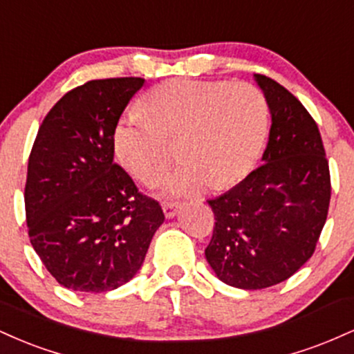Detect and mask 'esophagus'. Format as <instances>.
Returning a JSON list of instances; mask_svg holds the SVG:
<instances>
[{
    "mask_svg": "<svg viewBox=\"0 0 354 354\" xmlns=\"http://www.w3.org/2000/svg\"><path fill=\"white\" fill-rule=\"evenodd\" d=\"M180 201H165L163 203V211L166 218H174L178 214V209H180Z\"/></svg>",
    "mask_w": 354,
    "mask_h": 354,
    "instance_id": "esophagus-1",
    "label": "esophagus"
}]
</instances>
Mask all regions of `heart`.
Masks as SVG:
<instances>
[{"label": "heart", "instance_id": "heart-1", "mask_svg": "<svg viewBox=\"0 0 354 354\" xmlns=\"http://www.w3.org/2000/svg\"><path fill=\"white\" fill-rule=\"evenodd\" d=\"M143 109H126L113 129L120 163L140 181L156 183L180 140L185 161L165 181L166 193H191L211 181L233 185L253 169L265 148L270 113L250 83L171 80L153 88Z\"/></svg>", "mask_w": 354, "mask_h": 354}]
</instances>
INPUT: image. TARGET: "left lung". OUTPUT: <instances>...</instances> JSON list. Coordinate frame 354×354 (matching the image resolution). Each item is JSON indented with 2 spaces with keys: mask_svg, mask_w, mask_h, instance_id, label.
Wrapping results in <instances>:
<instances>
[{
  "mask_svg": "<svg viewBox=\"0 0 354 354\" xmlns=\"http://www.w3.org/2000/svg\"><path fill=\"white\" fill-rule=\"evenodd\" d=\"M271 113L263 163L208 200L214 213L206 261L223 283L263 290L284 281L315 253L331 198L330 166L316 121L286 88L254 75Z\"/></svg>",
  "mask_w": 354,
  "mask_h": 354,
  "instance_id": "8db88e82",
  "label": "left lung"
}]
</instances>
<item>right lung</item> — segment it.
<instances>
[{
	"label": "right lung",
	"instance_id": "right-lung-1",
	"mask_svg": "<svg viewBox=\"0 0 354 354\" xmlns=\"http://www.w3.org/2000/svg\"><path fill=\"white\" fill-rule=\"evenodd\" d=\"M143 78L93 80L50 109L24 186L30 241L61 286L120 288L138 273L163 225L160 203L115 163L113 129Z\"/></svg>",
	"mask_w": 354,
	"mask_h": 354
}]
</instances>
